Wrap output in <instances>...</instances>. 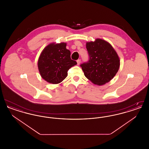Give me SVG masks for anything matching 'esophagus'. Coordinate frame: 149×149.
Returning <instances> with one entry per match:
<instances>
[{"label": "esophagus", "instance_id": "esophagus-1", "mask_svg": "<svg viewBox=\"0 0 149 149\" xmlns=\"http://www.w3.org/2000/svg\"><path fill=\"white\" fill-rule=\"evenodd\" d=\"M77 64L79 65V64H80V63H81V60L80 59H78V60H77Z\"/></svg>", "mask_w": 149, "mask_h": 149}]
</instances>
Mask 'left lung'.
<instances>
[{
	"instance_id": "8db88e82",
	"label": "left lung",
	"mask_w": 149,
	"mask_h": 149,
	"mask_svg": "<svg viewBox=\"0 0 149 149\" xmlns=\"http://www.w3.org/2000/svg\"><path fill=\"white\" fill-rule=\"evenodd\" d=\"M89 60L80 64L85 77L97 85L109 82L120 68V59L116 51L108 42L101 39L86 44Z\"/></svg>"
}]
</instances>
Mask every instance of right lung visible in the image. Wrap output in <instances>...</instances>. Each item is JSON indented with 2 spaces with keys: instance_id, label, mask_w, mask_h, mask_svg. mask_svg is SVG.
I'll use <instances>...</instances> for the list:
<instances>
[{
  "instance_id": "obj_1",
  "label": "right lung",
  "mask_w": 149,
  "mask_h": 149,
  "mask_svg": "<svg viewBox=\"0 0 149 149\" xmlns=\"http://www.w3.org/2000/svg\"><path fill=\"white\" fill-rule=\"evenodd\" d=\"M66 43H51L41 54L38 68L42 78L52 84L61 83L68 75V71L77 63L71 60Z\"/></svg>"
}]
</instances>
